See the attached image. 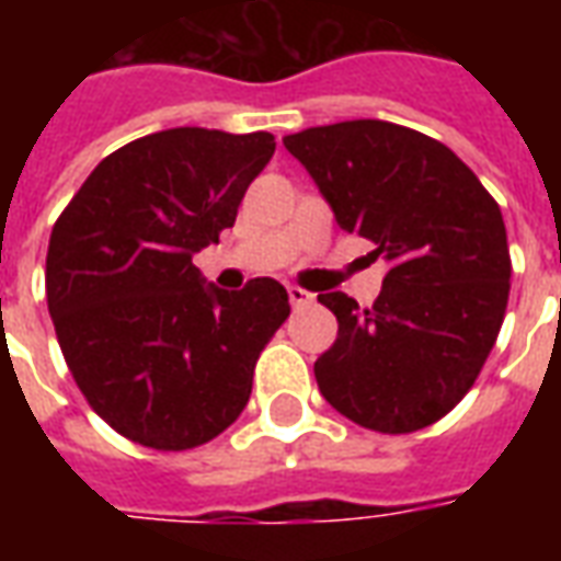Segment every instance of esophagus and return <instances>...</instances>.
I'll return each instance as SVG.
<instances>
[{
    "label": "esophagus",
    "instance_id": "esophagus-1",
    "mask_svg": "<svg viewBox=\"0 0 561 561\" xmlns=\"http://www.w3.org/2000/svg\"><path fill=\"white\" fill-rule=\"evenodd\" d=\"M288 300H291L294 309H304V306L312 304V294L306 288H297V285H288Z\"/></svg>",
    "mask_w": 561,
    "mask_h": 561
}]
</instances>
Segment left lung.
<instances>
[{
  "label": "left lung",
  "instance_id": "obj_1",
  "mask_svg": "<svg viewBox=\"0 0 561 561\" xmlns=\"http://www.w3.org/2000/svg\"><path fill=\"white\" fill-rule=\"evenodd\" d=\"M345 233L388 261L369 309L318 294L340 336L316 360L321 397L376 433L442 421L481 376L505 321L511 255L502 209L445 144L385 119L288 135Z\"/></svg>",
  "mask_w": 561,
  "mask_h": 561
}]
</instances>
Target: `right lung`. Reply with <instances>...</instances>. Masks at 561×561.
I'll use <instances>...</instances> for the list:
<instances>
[{
    "mask_svg": "<svg viewBox=\"0 0 561 561\" xmlns=\"http://www.w3.org/2000/svg\"><path fill=\"white\" fill-rule=\"evenodd\" d=\"M273 149L270 131H156L99 161L56 219L44 276L56 340L92 412L135 445L188 450L225 433L291 312L276 279L221 291L192 264Z\"/></svg>",
    "mask_w": 561,
    "mask_h": 561,
    "instance_id": "obj_1",
    "label": "right lung"
}]
</instances>
